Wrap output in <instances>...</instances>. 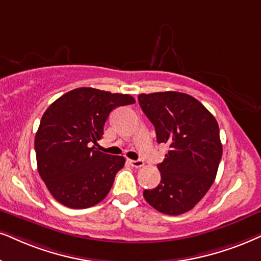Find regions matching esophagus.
Returning a JSON list of instances; mask_svg holds the SVG:
<instances>
[{
  "label": "esophagus",
  "instance_id": "obj_1",
  "mask_svg": "<svg viewBox=\"0 0 261 261\" xmlns=\"http://www.w3.org/2000/svg\"><path fill=\"white\" fill-rule=\"evenodd\" d=\"M128 164L131 165L133 167H136V169H140V167H142L144 165L143 160H128Z\"/></svg>",
  "mask_w": 261,
  "mask_h": 261
}]
</instances>
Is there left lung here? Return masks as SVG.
Returning a JSON list of instances; mask_svg holds the SVG:
<instances>
[{
  "instance_id": "obj_1",
  "label": "left lung",
  "mask_w": 261,
  "mask_h": 261,
  "mask_svg": "<svg viewBox=\"0 0 261 261\" xmlns=\"http://www.w3.org/2000/svg\"><path fill=\"white\" fill-rule=\"evenodd\" d=\"M138 102L154 125L158 143L170 147L158 165L160 184L144 190V199L161 213H186L216 179L223 154L218 123L200 101L183 92L141 94Z\"/></svg>"
}]
</instances>
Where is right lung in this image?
Here are the masks:
<instances>
[{"label":"right lung","mask_w":261,"mask_h":261,"mask_svg":"<svg viewBox=\"0 0 261 261\" xmlns=\"http://www.w3.org/2000/svg\"><path fill=\"white\" fill-rule=\"evenodd\" d=\"M131 103V95L78 88L47 108L35 149L39 176L55 200L70 208H88L107 196L125 159L102 153L94 144L111 112Z\"/></svg>","instance_id":"obj_1"}]
</instances>
